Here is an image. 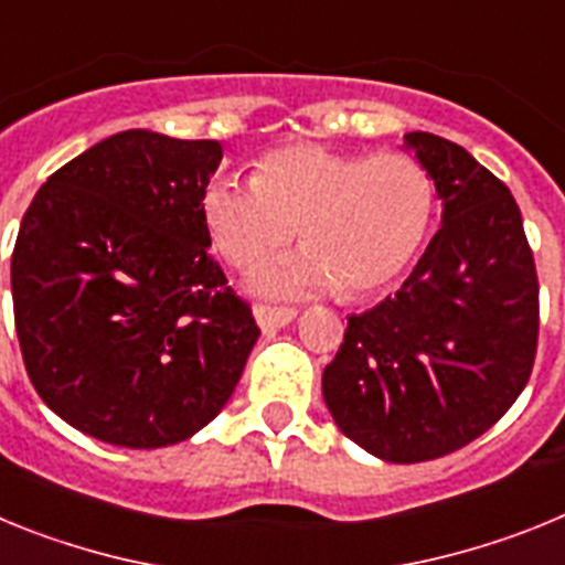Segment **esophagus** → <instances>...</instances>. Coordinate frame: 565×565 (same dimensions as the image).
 Instances as JSON below:
<instances>
[{
	"instance_id": "34e87169",
	"label": "esophagus",
	"mask_w": 565,
	"mask_h": 565,
	"mask_svg": "<svg viewBox=\"0 0 565 565\" xmlns=\"http://www.w3.org/2000/svg\"><path fill=\"white\" fill-rule=\"evenodd\" d=\"M254 317H257L259 328L263 331H277V328L288 326L294 317H297V308L291 306H266V302H257L254 306Z\"/></svg>"
}]
</instances>
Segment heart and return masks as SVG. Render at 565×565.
<instances>
[{
    "mask_svg": "<svg viewBox=\"0 0 565 565\" xmlns=\"http://www.w3.org/2000/svg\"><path fill=\"white\" fill-rule=\"evenodd\" d=\"M203 226L234 268H257L294 239L306 254L263 274L268 291L333 288L367 297L411 266L436 214V183L407 152L353 154L291 143L254 163L252 181L214 178Z\"/></svg>",
    "mask_w": 565,
    "mask_h": 565,
    "instance_id": "obj_1",
    "label": "heart"
}]
</instances>
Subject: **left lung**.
Returning a JSON list of instances; mask_svg holds the SVG:
<instances>
[{
  "instance_id": "left-lung-1",
  "label": "left lung",
  "mask_w": 565,
  "mask_h": 565,
  "mask_svg": "<svg viewBox=\"0 0 565 565\" xmlns=\"http://www.w3.org/2000/svg\"><path fill=\"white\" fill-rule=\"evenodd\" d=\"M444 201V223L396 297L351 313L322 396L373 456L418 463L492 427L532 376L541 331L521 209L463 147L407 132Z\"/></svg>"
}]
</instances>
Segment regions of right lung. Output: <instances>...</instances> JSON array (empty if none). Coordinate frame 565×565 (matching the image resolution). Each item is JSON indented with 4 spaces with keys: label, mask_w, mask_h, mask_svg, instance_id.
I'll list each match as a JSON object with an SVG mask.
<instances>
[{
    "label": "right lung",
    "mask_w": 565,
    "mask_h": 565,
    "mask_svg": "<svg viewBox=\"0 0 565 565\" xmlns=\"http://www.w3.org/2000/svg\"><path fill=\"white\" fill-rule=\"evenodd\" d=\"M217 141L127 129L50 174L19 226L10 291L24 371L67 424L129 450L206 427L259 337L209 254Z\"/></svg>",
    "instance_id": "1"
}]
</instances>
